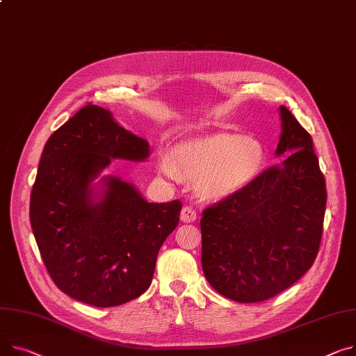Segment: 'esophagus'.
Segmentation results:
<instances>
[{
  "instance_id": "esophagus-1",
  "label": "esophagus",
  "mask_w": 356,
  "mask_h": 356,
  "mask_svg": "<svg viewBox=\"0 0 356 356\" xmlns=\"http://www.w3.org/2000/svg\"><path fill=\"white\" fill-rule=\"evenodd\" d=\"M197 218L196 215V210L192 207V206H184L181 209V213H180V220L184 222V223H191V222H195Z\"/></svg>"
}]
</instances>
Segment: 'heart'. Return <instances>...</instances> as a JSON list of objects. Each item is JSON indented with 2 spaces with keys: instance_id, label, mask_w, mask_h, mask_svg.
Segmentation results:
<instances>
[{
  "instance_id": "b5f03b06",
  "label": "heart",
  "mask_w": 356,
  "mask_h": 356,
  "mask_svg": "<svg viewBox=\"0 0 356 356\" xmlns=\"http://www.w3.org/2000/svg\"><path fill=\"white\" fill-rule=\"evenodd\" d=\"M266 150L259 140L241 134L218 133L180 145L176 161L160 160V170L173 180L180 173L197 180V191L207 199H223L241 192L262 170Z\"/></svg>"
}]
</instances>
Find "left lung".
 <instances>
[{"mask_svg":"<svg viewBox=\"0 0 356 356\" xmlns=\"http://www.w3.org/2000/svg\"><path fill=\"white\" fill-rule=\"evenodd\" d=\"M276 157H285L241 192L203 211L202 269L210 286L241 303L292 286L315 262L326 184L312 137L280 106Z\"/></svg>","mask_w":356,"mask_h":356,"instance_id":"1","label":"left lung"}]
</instances>
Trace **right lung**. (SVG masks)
Here are the masks:
<instances>
[{"mask_svg":"<svg viewBox=\"0 0 356 356\" xmlns=\"http://www.w3.org/2000/svg\"><path fill=\"white\" fill-rule=\"evenodd\" d=\"M147 140L87 104L44 146L30 222L42 262L60 291L83 303L118 306L145 293L157 253L179 225L181 202L149 203L117 176L114 159L145 161Z\"/></svg>","mask_w":356,"mask_h":356,"instance_id":"add662e5","label":"right lung"}]
</instances>
